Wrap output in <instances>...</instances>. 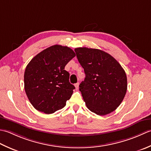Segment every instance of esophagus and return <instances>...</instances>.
Here are the masks:
<instances>
[{
    "mask_svg": "<svg viewBox=\"0 0 151 151\" xmlns=\"http://www.w3.org/2000/svg\"><path fill=\"white\" fill-rule=\"evenodd\" d=\"M79 83H77L75 84V87H76V89H78V88H79Z\"/></svg>",
    "mask_w": 151,
    "mask_h": 151,
    "instance_id": "esophagus-1",
    "label": "esophagus"
}]
</instances>
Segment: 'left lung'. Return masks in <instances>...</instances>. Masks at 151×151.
<instances>
[{"label":"left lung","mask_w":151,"mask_h":151,"mask_svg":"<svg viewBox=\"0 0 151 151\" xmlns=\"http://www.w3.org/2000/svg\"><path fill=\"white\" fill-rule=\"evenodd\" d=\"M75 51L85 73L79 91L87 108L98 115L113 112L127 93V78L124 69L104 51L78 47Z\"/></svg>","instance_id":"left-lung-1"}]
</instances>
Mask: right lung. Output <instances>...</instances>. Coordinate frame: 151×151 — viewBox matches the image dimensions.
Returning a JSON list of instances; mask_svg holds the SVG:
<instances>
[{"instance_id":"right-lung-1","label":"right lung","mask_w":151,"mask_h":151,"mask_svg":"<svg viewBox=\"0 0 151 151\" xmlns=\"http://www.w3.org/2000/svg\"><path fill=\"white\" fill-rule=\"evenodd\" d=\"M76 56L72 49L55 45L43 50L27 64L24 73V91L39 111L51 114L66 106L75 87L64 67Z\"/></svg>"}]
</instances>
